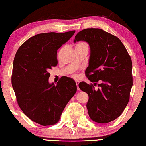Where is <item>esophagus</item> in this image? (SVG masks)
<instances>
[{
	"mask_svg": "<svg viewBox=\"0 0 146 146\" xmlns=\"http://www.w3.org/2000/svg\"><path fill=\"white\" fill-rule=\"evenodd\" d=\"M75 82H76V84H77V90H79V80H76Z\"/></svg>",
	"mask_w": 146,
	"mask_h": 146,
	"instance_id": "34e87169",
	"label": "esophagus"
}]
</instances>
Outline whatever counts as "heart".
Here are the masks:
<instances>
[{
  "instance_id": "heart-1",
  "label": "heart",
  "mask_w": 146,
  "mask_h": 146,
  "mask_svg": "<svg viewBox=\"0 0 146 146\" xmlns=\"http://www.w3.org/2000/svg\"><path fill=\"white\" fill-rule=\"evenodd\" d=\"M85 44V43H84V42H80V43H79V44H77V45H79V44ZM74 77H77V75H76V74H75V75H74Z\"/></svg>"
}]
</instances>
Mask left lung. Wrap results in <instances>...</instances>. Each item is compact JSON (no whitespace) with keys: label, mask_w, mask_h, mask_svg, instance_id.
<instances>
[{"label":"left lung","mask_w":146,"mask_h":146,"mask_svg":"<svg viewBox=\"0 0 146 146\" xmlns=\"http://www.w3.org/2000/svg\"><path fill=\"white\" fill-rule=\"evenodd\" d=\"M78 41H85L90 48L85 74L93 84H79L88 95L89 117L96 123H110L120 116L129 103L133 84L131 58L120 39L101 29L82 30L74 43ZM96 84L98 89L94 88Z\"/></svg>","instance_id":"1"}]
</instances>
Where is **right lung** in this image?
Listing matches in <instances>:
<instances>
[{"label":"right lung","mask_w":146,"mask_h":146,"mask_svg":"<svg viewBox=\"0 0 146 146\" xmlns=\"http://www.w3.org/2000/svg\"><path fill=\"white\" fill-rule=\"evenodd\" d=\"M75 31L37 34L26 40L15 56L12 84L17 104L32 121L55 125L68 102L77 92L73 79L63 77L50 83L49 70L58 64L57 52Z\"/></svg>","instance_id":"add662e5"}]
</instances>
